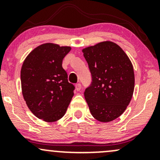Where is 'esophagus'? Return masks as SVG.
<instances>
[{
    "instance_id": "obj_1",
    "label": "esophagus",
    "mask_w": 160,
    "mask_h": 160,
    "mask_svg": "<svg viewBox=\"0 0 160 160\" xmlns=\"http://www.w3.org/2000/svg\"><path fill=\"white\" fill-rule=\"evenodd\" d=\"M81 87H82V86H81V84L80 83H78L76 85V90L77 91H80V89H81Z\"/></svg>"
}]
</instances>
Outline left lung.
I'll return each mask as SVG.
<instances>
[{"instance_id":"1","label":"left lung","mask_w":160,"mask_h":160,"mask_svg":"<svg viewBox=\"0 0 160 160\" xmlns=\"http://www.w3.org/2000/svg\"><path fill=\"white\" fill-rule=\"evenodd\" d=\"M92 75L84 96L91 114L100 122L114 120L125 111L135 87L133 66L120 47L104 41L82 49Z\"/></svg>"}]
</instances>
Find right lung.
Returning a JSON list of instances; mask_svg holds the SVG:
<instances>
[{"instance_id": "right-lung-1", "label": "right lung", "mask_w": 160, "mask_h": 160, "mask_svg": "<svg viewBox=\"0 0 160 160\" xmlns=\"http://www.w3.org/2000/svg\"><path fill=\"white\" fill-rule=\"evenodd\" d=\"M71 50L47 43L29 53L21 69L22 95L30 111L46 122L65 115L75 89L68 80L62 60Z\"/></svg>"}]
</instances>
